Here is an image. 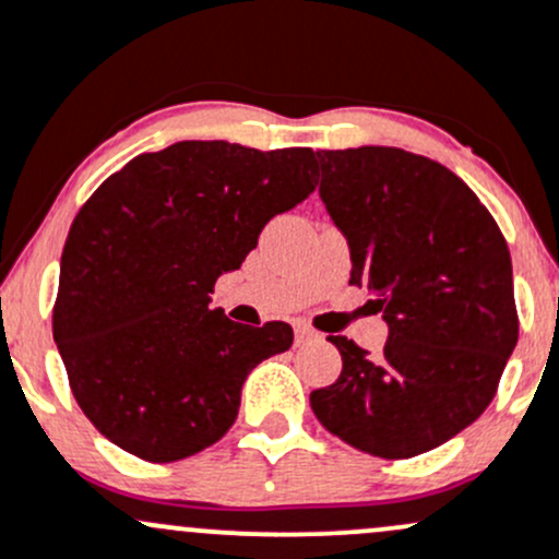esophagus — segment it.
I'll return each instance as SVG.
<instances>
[{"instance_id":"34e87169","label":"esophagus","mask_w":559,"mask_h":559,"mask_svg":"<svg viewBox=\"0 0 559 559\" xmlns=\"http://www.w3.org/2000/svg\"><path fill=\"white\" fill-rule=\"evenodd\" d=\"M316 337H319V334H316L310 326H295V343L297 345L310 343V340H316Z\"/></svg>"}]
</instances>
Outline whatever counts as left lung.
Here are the masks:
<instances>
[{
	"mask_svg": "<svg viewBox=\"0 0 559 559\" xmlns=\"http://www.w3.org/2000/svg\"><path fill=\"white\" fill-rule=\"evenodd\" d=\"M321 201L350 246V284L383 310L380 356L329 334L343 372L310 393L329 433L385 461L472 426L520 337L507 238L472 187L396 146L321 150Z\"/></svg>",
	"mask_w": 559,
	"mask_h": 559,
	"instance_id": "obj_1",
	"label": "left lung"
}]
</instances>
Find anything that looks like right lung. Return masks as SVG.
Here are the masks:
<instances>
[{
	"instance_id": "obj_1",
	"label": "right lung",
	"mask_w": 559,
	"mask_h": 559,
	"mask_svg": "<svg viewBox=\"0 0 559 559\" xmlns=\"http://www.w3.org/2000/svg\"><path fill=\"white\" fill-rule=\"evenodd\" d=\"M313 179L310 146L176 141L87 198L63 243L52 340L80 409L109 442L174 463L230 431L246 374L289 350L295 332L235 324L209 295Z\"/></svg>"
}]
</instances>
